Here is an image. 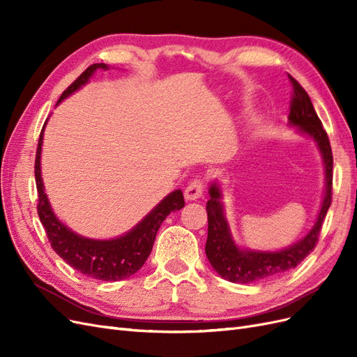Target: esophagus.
I'll return each instance as SVG.
<instances>
[{"mask_svg": "<svg viewBox=\"0 0 357 357\" xmlns=\"http://www.w3.org/2000/svg\"><path fill=\"white\" fill-rule=\"evenodd\" d=\"M202 192H204V186L199 180L192 181L190 185L185 189V199L186 201H197L202 197Z\"/></svg>", "mask_w": 357, "mask_h": 357, "instance_id": "1", "label": "esophagus"}]
</instances>
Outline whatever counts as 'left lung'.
<instances>
[{
    "instance_id": "1",
    "label": "left lung",
    "mask_w": 357,
    "mask_h": 357,
    "mask_svg": "<svg viewBox=\"0 0 357 357\" xmlns=\"http://www.w3.org/2000/svg\"><path fill=\"white\" fill-rule=\"evenodd\" d=\"M289 79L294 84L289 126L295 128L296 134L307 137L316 143L321 156L323 169H325V190H323L321 204L314 225L304 236L280 250H259V248L243 247L235 241L231 225L226 218L223 190L218 180L211 181L208 188L210 199L207 201L208 235L207 244H205V255H207L214 271L231 283L248 284L261 282V280L282 275L298 266L316 247L323 219L331 207L333 159L329 138L321 126L308 93L294 77L289 75Z\"/></svg>"
}]
</instances>
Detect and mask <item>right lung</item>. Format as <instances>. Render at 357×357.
I'll use <instances>...</instances> for the list:
<instances>
[{"label": "right lung", "instance_id": "right-lung-1", "mask_svg": "<svg viewBox=\"0 0 357 357\" xmlns=\"http://www.w3.org/2000/svg\"><path fill=\"white\" fill-rule=\"evenodd\" d=\"M107 63H93L75 80L70 88L61 95L56 105L68 98L74 92L82 89L93 77L98 70H109ZM47 121L41 129L37 156H36V181L38 190V215L45 226L50 245L70 266L79 273L102 282H119L134 275L144 265L152 252L156 232L160 223L172 211L185 207V198L180 189L168 193L159 204L150 210L134 228L128 232L109 240H98L83 236L73 231L70 226L62 223L53 211L50 201L46 195L45 183L41 177V152L43 137H45Z\"/></svg>", "mask_w": 357, "mask_h": 357}]
</instances>
